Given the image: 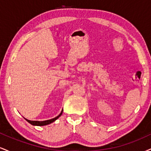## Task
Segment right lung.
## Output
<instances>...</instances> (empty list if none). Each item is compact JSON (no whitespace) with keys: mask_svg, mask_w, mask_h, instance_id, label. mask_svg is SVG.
I'll use <instances>...</instances> for the list:
<instances>
[{"mask_svg":"<svg viewBox=\"0 0 151 151\" xmlns=\"http://www.w3.org/2000/svg\"><path fill=\"white\" fill-rule=\"evenodd\" d=\"M62 111H63V109H62L61 113L59 114L58 116L54 118V119H50V120H46V121H30V120H28V119H25H25L27 121V122L30 123V124H32V125H33V126H46V125H48V124H51V123L54 122V121H56L57 119H58V118L62 115Z\"/></svg>","mask_w":151,"mask_h":151,"instance_id":"right-lung-1","label":"right lung"}]
</instances>
